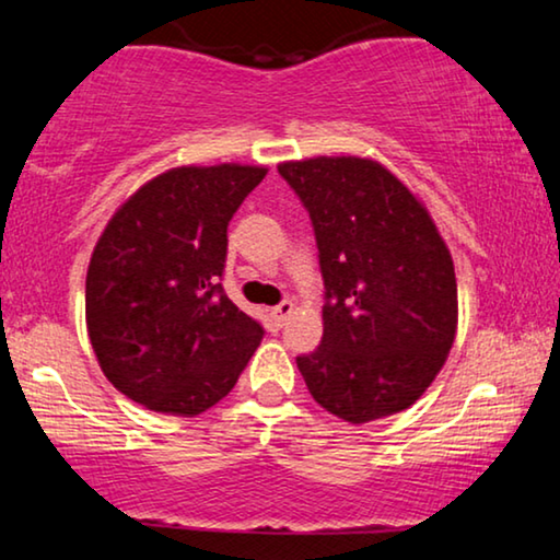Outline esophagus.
Listing matches in <instances>:
<instances>
[{
  "instance_id": "obj_1",
  "label": "esophagus",
  "mask_w": 560,
  "mask_h": 560,
  "mask_svg": "<svg viewBox=\"0 0 560 560\" xmlns=\"http://www.w3.org/2000/svg\"><path fill=\"white\" fill-rule=\"evenodd\" d=\"M293 311H295V305L290 303V301H282L280 305H275V308L270 311V318H272V324L278 326V328H282L288 324V318L293 316Z\"/></svg>"
}]
</instances>
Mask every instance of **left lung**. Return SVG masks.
Listing matches in <instances>:
<instances>
[{
  "label": "left lung",
  "instance_id": "8db88e82",
  "mask_svg": "<svg viewBox=\"0 0 560 560\" xmlns=\"http://www.w3.org/2000/svg\"><path fill=\"white\" fill-rule=\"evenodd\" d=\"M324 272L320 347L298 357L320 408L347 423L408 410L446 364L458 328L454 259L425 203L380 160H285Z\"/></svg>",
  "mask_w": 560,
  "mask_h": 560
}]
</instances>
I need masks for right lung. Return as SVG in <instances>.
<instances>
[{
	"label": "right lung",
	"instance_id": "right-lung-1",
	"mask_svg": "<svg viewBox=\"0 0 560 560\" xmlns=\"http://www.w3.org/2000/svg\"><path fill=\"white\" fill-rule=\"evenodd\" d=\"M265 165H180L114 211L86 272V331L119 393L194 418L232 393L262 326L221 288L226 226Z\"/></svg>",
	"mask_w": 560,
	"mask_h": 560
}]
</instances>
